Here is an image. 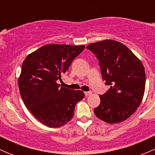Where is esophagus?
Segmentation results:
<instances>
[{"label":"esophagus","mask_w":155,"mask_h":155,"mask_svg":"<svg viewBox=\"0 0 155 155\" xmlns=\"http://www.w3.org/2000/svg\"><path fill=\"white\" fill-rule=\"evenodd\" d=\"M91 94H92V92H84V95H85V96H86V97H87V96L90 95Z\"/></svg>","instance_id":"34e87169"}]
</instances>
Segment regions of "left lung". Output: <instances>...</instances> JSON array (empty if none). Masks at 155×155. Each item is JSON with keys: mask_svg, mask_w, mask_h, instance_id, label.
<instances>
[{"mask_svg": "<svg viewBox=\"0 0 155 155\" xmlns=\"http://www.w3.org/2000/svg\"><path fill=\"white\" fill-rule=\"evenodd\" d=\"M99 60L103 79L110 88L100 95L96 117L109 124L123 122L136 111L145 91V70L140 60L117 41L92 43L87 47Z\"/></svg>", "mask_w": 155, "mask_h": 155, "instance_id": "obj_1", "label": "left lung"}]
</instances>
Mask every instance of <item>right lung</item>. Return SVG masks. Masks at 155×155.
I'll list each match as a JSON object with an SVG mask.
<instances>
[{
  "mask_svg": "<svg viewBox=\"0 0 155 155\" xmlns=\"http://www.w3.org/2000/svg\"><path fill=\"white\" fill-rule=\"evenodd\" d=\"M85 47L47 44L27 56L18 86L23 102L42 124L59 127L71 120L75 106L84 93L60 87L58 80Z\"/></svg>",
  "mask_w": 155,
  "mask_h": 155,
  "instance_id": "right-lung-1",
  "label": "right lung"
}]
</instances>
